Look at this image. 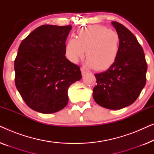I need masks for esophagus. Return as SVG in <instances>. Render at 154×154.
Returning a JSON list of instances; mask_svg holds the SVG:
<instances>
[{
  "label": "esophagus",
  "instance_id": "esophagus-1",
  "mask_svg": "<svg viewBox=\"0 0 154 154\" xmlns=\"http://www.w3.org/2000/svg\"><path fill=\"white\" fill-rule=\"evenodd\" d=\"M81 73H82V75H85L86 73H87V71H86L85 69H83V68H81Z\"/></svg>",
  "mask_w": 154,
  "mask_h": 154
}]
</instances>
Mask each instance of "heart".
<instances>
[{
  "instance_id": "b5f03b06",
  "label": "heart",
  "mask_w": 154,
  "mask_h": 154,
  "mask_svg": "<svg viewBox=\"0 0 154 154\" xmlns=\"http://www.w3.org/2000/svg\"><path fill=\"white\" fill-rule=\"evenodd\" d=\"M120 36L107 27L94 25L78 31L77 38H72L66 45V56L76 64L86 51V65L97 71L110 69L117 60L120 51Z\"/></svg>"
}]
</instances>
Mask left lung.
<instances>
[{"label": "left lung", "instance_id": "left-lung-1", "mask_svg": "<svg viewBox=\"0 0 154 154\" xmlns=\"http://www.w3.org/2000/svg\"><path fill=\"white\" fill-rule=\"evenodd\" d=\"M111 24L120 36V51L115 64L106 71L96 73L93 88L97 104L118 110L130 106L146 84L147 64L142 46L131 31L116 22Z\"/></svg>", "mask_w": 154, "mask_h": 154}]
</instances>
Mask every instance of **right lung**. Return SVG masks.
<instances>
[{"label":"right lung","instance_id":"1","mask_svg":"<svg viewBox=\"0 0 154 154\" xmlns=\"http://www.w3.org/2000/svg\"><path fill=\"white\" fill-rule=\"evenodd\" d=\"M71 27L42 25L23 40L14 60L15 85L31 109L42 113L62 110L68 89L81 79L80 67L65 57Z\"/></svg>","mask_w":154,"mask_h":154}]
</instances>
